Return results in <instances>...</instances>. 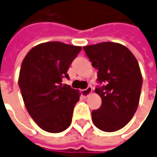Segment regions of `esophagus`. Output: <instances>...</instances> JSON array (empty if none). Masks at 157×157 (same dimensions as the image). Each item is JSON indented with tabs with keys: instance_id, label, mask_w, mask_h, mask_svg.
<instances>
[{
	"instance_id": "1",
	"label": "esophagus",
	"mask_w": 157,
	"mask_h": 157,
	"mask_svg": "<svg viewBox=\"0 0 157 157\" xmlns=\"http://www.w3.org/2000/svg\"><path fill=\"white\" fill-rule=\"evenodd\" d=\"M91 91H92V88H91V86H88L86 89L81 91V94H82V96H83L84 98H86V97H88V96L91 94Z\"/></svg>"
}]
</instances>
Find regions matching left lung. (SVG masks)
<instances>
[{
	"label": "left lung",
	"instance_id": "obj_1",
	"mask_svg": "<svg viewBox=\"0 0 157 157\" xmlns=\"http://www.w3.org/2000/svg\"><path fill=\"white\" fill-rule=\"evenodd\" d=\"M84 50L98 69V81L105 84L95 90L102 105L92 110V122L105 132L120 130L131 120L139 104L143 77L138 62L127 47L115 42L86 46Z\"/></svg>",
	"mask_w": 157,
	"mask_h": 157
}]
</instances>
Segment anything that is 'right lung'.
Listing matches in <instances>:
<instances>
[{
  "label": "right lung",
  "instance_id": "1",
  "mask_svg": "<svg viewBox=\"0 0 157 157\" xmlns=\"http://www.w3.org/2000/svg\"><path fill=\"white\" fill-rule=\"evenodd\" d=\"M81 51V47L59 41L33 47L21 63L19 86L29 115L42 130L59 133L71 123L80 92L62 85V78Z\"/></svg>",
  "mask_w": 157,
  "mask_h": 157
}]
</instances>
